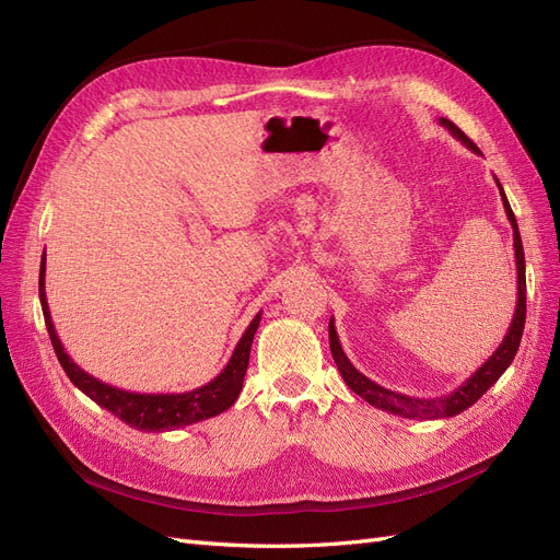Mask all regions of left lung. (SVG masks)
<instances>
[{"mask_svg": "<svg viewBox=\"0 0 560 560\" xmlns=\"http://www.w3.org/2000/svg\"><path fill=\"white\" fill-rule=\"evenodd\" d=\"M439 124H442L455 140H460L467 149H471L474 154H479V147L474 144L453 121H448V118H439ZM495 184L500 189V198H502L506 219H510L512 231H514V257H516V280H518L516 311H514V317H512V325H510V329H506V336L502 338V343L498 346V350L490 354V358L477 371H474V374L463 385H457L451 395L420 399V397H411V395L393 393V389H387V387L374 383L371 378H366L348 360V354L341 348V341H338L334 317L329 319V348H331V354H334V362H336L338 371H341V376H343L346 385L352 389V393L360 395L371 406H376V409L389 411V413L401 416V418H413V420L416 418H420V420L453 418L457 413L467 411L474 401H479L483 397V393H488V387H493L498 383V378L506 371V366L514 362L516 350L521 346L523 327H525V257H523V243H521L518 224H516V217L512 212L510 200H506L504 189H502V184H500L498 177H495Z\"/></svg>", "mask_w": 560, "mask_h": 560, "instance_id": "8db88e82", "label": "left lung"}]
</instances>
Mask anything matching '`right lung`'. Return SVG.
<instances>
[{"mask_svg":"<svg viewBox=\"0 0 560 560\" xmlns=\"http://www.w3.org/2000/svg\"><path fill=\"white\" fill-rule=\"evenodd\" d=\"M46 257V252H44ZM42 257V268H39V301H42V311H44V322L50 336V343H54V350L58 354V362L65 369L67 378H70L83 395H89L97 406H103L109 413L116 418H121L126 425L142 430V432H171L179 430L186 425H194V422L208 420L212 416H219L222 411L231 409L233 401L238 399L243 381H245V371L249 362V350L254 334L259 329L261 313L254 315L249 322V327L241 336L238 346H235L229 364L222 369V374L212 378L210 383L200 385L196 389H189V393H171V395H142V393H128V389L107 385L103 381H97L91 376L89 371H83L70 354L65 352L60 338L56 334L54 319H50L48 311V301H46V290H44V278H46V259Z\"/></svg>","mask_w":560,"mask_h":560,"instance_id":"obj_1","label":"right lung"}]
</instances>
